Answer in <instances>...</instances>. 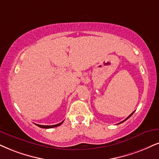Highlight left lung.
Masks as SVG:
<instances>
[{"label": "left lung", "instance_id": "8db88e82", "mask_svg": "<svg viewBox=\"0 0 159 159\" xmlns=\"http://www.w3.org/2000/svg\"><path fill=\"white\" fill-rule=\"evenodd\" d=\"M134 112H133V113H131V114H130V116H127V119H125V120H124V121H121V122H120V123H119V124H121V123H122V122H124V121H125V120H127V119H129V118H130V116H132V115H133V114H134Z\"/></svg>", "mask_w": 159, "mask_h": 159}]
</instances>
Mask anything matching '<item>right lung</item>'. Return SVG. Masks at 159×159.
Returning a JSON list of instances; mask_svg holds the SVG:
<instances>
[{
    "mask_svg": "<svg viewBox=\"0 0 159 159\" xmlns=\"http://www.w3.org/2000/svg\"><path fill=\"white\" fill-rule=\"evenodd\" d=\"M63 122V121H62V122L59 123V124H57V125H37L38 127H41V128H52V127H57V126H60V125L62 124V123Z\"/></svg>",
    "mask_w": 159,
    "mask_h": 159,
    "instance_id": "right-lung-1",
    "label": "right lung"
}]
</instances>
